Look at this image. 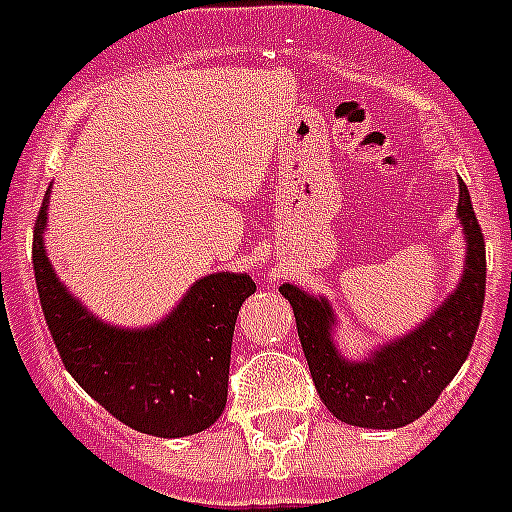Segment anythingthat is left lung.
Instances as JSON below:
<instances>
[{
	"label": "left lung",
	"instance_id": "left-lung-1",
	"mask_svg": "<svg viewBox=\"0 0 512 512\" xmlns=\"http://www.w3.org/2000/svg\"><path fill=\"white\" fill-rule=\"evenodd\" d=\"M458 222L466 261L456 290L409 334L388 339L362 360H349L334 339L336 313L323 295L298 285L279 287L290 300L316 391L336 419L370 430H396L430 409L461 370L474 344L484 305L487 259L466 183L458 178Z\"/></svg>",
	"mask_w": 512,
	"mask_h": 512
}]
</instances>
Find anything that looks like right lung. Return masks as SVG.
Returning <instances> with one entry per match:
<instances>
[{"label":"right lung","instance_id":"right-lung-1","mask_svg":"<svg viewBox=\"0 0 512 512\" xmlns=\"http://www.w3.org/2000/svg\"><path fill=\"white\" fill-rule=\"evenodd\" d=\"M48 186L33 230L38 298L61 362L106 412L155 438L214 425L227 404L235 318L256 285L248 274L196 279L163 321L124 329L95 318L56 277L46 253Z\"/></svg>","mask_w":512,"mask_h":512}]
</instances>
